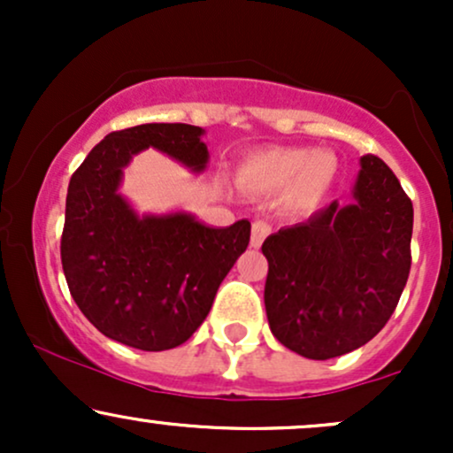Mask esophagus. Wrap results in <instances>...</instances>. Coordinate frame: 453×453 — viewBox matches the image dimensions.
Returning <instances> with one entry per match:
<instances>
[{"instance_id": "34e87169", "label": "esophagus", "mask_w": 453, "mask_h": 453, "mask_svg": "<svg viewBox=\"0 0 453 453\" xmlns=\"http://www.w3.org/2000/svg\"><path fill=\"white\" fill-rule=\"evenodd\" d=\"M268 234H270V226L266 221H253V226H251V247L253 249L262 247L264 238H266Z\"/></svg>"}]
</instances>
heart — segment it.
Returning a JSON list of instances; mask_svg holds the SVG:
<instances>
[{
	"label": "heart",
	"mask_w": 453,
	"mask_h": 453,
	"mask_svg": "<svg viewBox=\"0 0 453 453\" xmlns=\"http://www.w3.org/2000/svg\"><path fill=\"white\" fill-rule=\"evenodd\" d=\"M339 174V159L332 150L273 147L249 155L238 168L242 189L259 196H280V209L304 215L319 209Z\"/></svg>",
	"instance_id": "1"
}]
</instances>
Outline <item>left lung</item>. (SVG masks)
<instances>
[{"label": "left lung", "mask_w": 453, "mask_h": 453, "mask_svg": "<svg viewBox=\"0 0 453 453\" xmlns=\"http://www.w3.org/2000/svg\"><path fill=\"white\" fill-rule=\"evenodd\" d=\"M360 165L353 204L332 202L262 244L270 330L309 360L366 345L409 279L413 204L386 161L368 153Z\"/></svg>", "instance_id": "8db88e82"}]
</instances>
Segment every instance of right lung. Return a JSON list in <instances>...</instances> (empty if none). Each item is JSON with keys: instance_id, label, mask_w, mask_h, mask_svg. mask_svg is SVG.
Wrapping results in <instances>:
<instances>
[{"instance_id": "right-lung-1", "label": "right lung", "mask_w": 453, "mask_h": 453, "mask_svg": "<svg viewBox=\"0 0 453 453\" xmlns=\"http://www.w3.org/2000/svg\"><path fill=\"white\" fill-rule=\"evenodd\" d=\"M204 129L144 123L108 134L72 174L61 264L72 298L108 339L142 351L183 345L209 315L251 223L209 227L187 212L140 217L119 194L123 168L153 147L202 173Z\"/></svg>"}]
</instances>
